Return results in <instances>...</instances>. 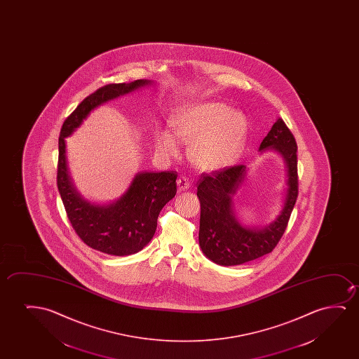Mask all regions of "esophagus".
<instances>
[{
	"instance_id": "esophagus-1",
	"label": "esophagus",
	"mask_w": 359,
	"mask_h": 359,
	"mask_svg": "<svg viewBox=\"0 0 359 359\" xmlns=\"http://www.w3.org/2000/svg\"><path fill=\"white\" fill-rule=\"evenodd\" d=\"M177 184L179 191H185V190H187V189L190 187V182H189V179L185 177H179Z\"/></svg>"
}]
</instances>
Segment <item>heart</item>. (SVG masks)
Returning <instances> with one entry per match:
<instances>
[{
	"instance_id": "heart-1",
	"label": "heart",
	"mask_w": 359,
	"mask_h": 359,
	"mask_svg": "<svg viewBox=\"0 0 359 359\" xmlns=\"http://www.w3.org/2000/svg\"><path fill=\"white\" fill-rule=\"evenodd\" d=\"M172 134L158 130L157 152L177 157L179 142L190 143L189 156L203 170H217L236 162L245 146L248 121L243 114L219 102L192 104L179 110L170 120Z\"/></svg>"
}]
</instances>
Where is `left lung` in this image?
Listing matches in <instances>:
<instances>
[{"label":"left lung","instance_id":"left-lung-1","mask_svg":"<svg viewBox=\"0 0 359 359\" xmlns=\"http://www.w3.org/2000/svg\"><path fill=\"white\" fill-rule=\"evenodd\" d=\"M259 151L280 153L287 168L282 211L264 228L241 226L234 213L233 197L245 180V165L224 168L211 174L202 172L197 184V197L201 203L198 243L203 254L218 265H241L270 254L283 236L297 201V142L282 118L276 120Z\"/></svg>","mask_w":359,"mask_h":359}]
</instances>
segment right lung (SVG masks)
<instances>
[{"mask_svg":"<svg viewBox=\"0 0 359 359\" xmlns=\"http://www.w3.org/2000/svg\"><path fill=\"white\" fill-rule=\"evenodd\" d=\"M151 83L148 79H137L131 83L104 86L83 99L65 120L60 131L57 189L65 210L84 244L109 255L136 254L151 241L157 229L159 212L177 194V172H138L116 201L109 205L90 203L79 195L71 182L65 138L71 136L99 105Z\"/></svg>","mask_w":359,"mask_h":359,"instance_id":"obj_1","label":"right lung"}]
</instances>
